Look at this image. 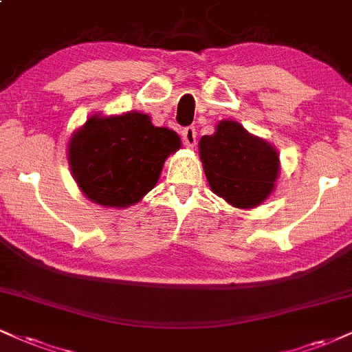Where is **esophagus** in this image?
Instances as JSON below:
<instances>
[{"mask_svg": "<svg viewBox=\"0 0 352 352\" xmlns=\"http://www.w3.org/2000/svg\"><path fill=\"white\" fill-rule=\"evenodd\" d=\"M182 139H184L185 146L193 147L197 144V129L193 126H187V128L182 131Z\"/></svg>", "mask_w": 352, "mask_h": 352, "instance_id": "34e87169", "label": "esophagus"}]
</instances>
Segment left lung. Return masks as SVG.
<instances>
[{
	"mask_svg": "<svg viewBox=\"0 0 352 352\" xmlns=\"http://www.w3.org/2000/svg\"><path fill=\"white\" fill-rule=\"evenodd\" d=\"M200 157L211 190L238 208L264 201L277 180V151L236 121H221L217 133L203 135Z\"/></svg>",
	"mask_w": 352,
	"mask_h": 352,
	"instance_id": "1",
	"label": "left lung"
}]
</instances>
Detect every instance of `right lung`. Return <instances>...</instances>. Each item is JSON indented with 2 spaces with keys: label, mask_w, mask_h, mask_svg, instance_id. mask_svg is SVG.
<instances>
[{
  "label": "right lung",
  "mask_w": 352,
  "mask_h": 352,
  "mask_svg": "<svg viewBox=\"0 0 352 352\" xmlns=\"http://www.w3.org/2000/svg\"><path fill=\"white\" fill-rule=\"evenodd\" d=\"M180 147L173 131L142 113L91 116L69 146L70 168L91 201L124 208L157 184L164 162Z\"/></svg>",
  "instance_id": "1"
}]
</instances>
